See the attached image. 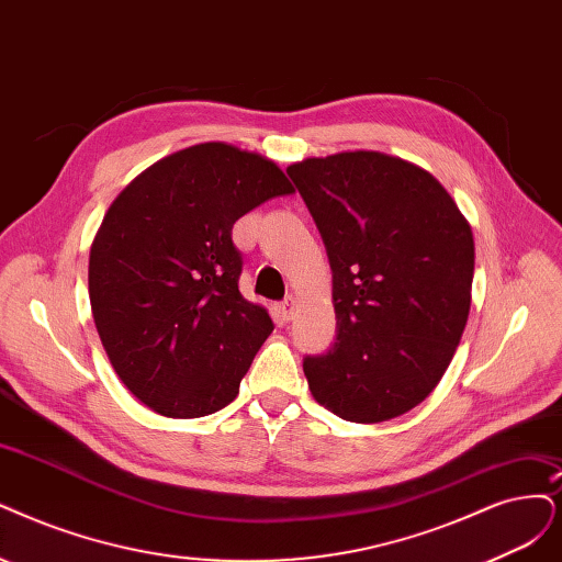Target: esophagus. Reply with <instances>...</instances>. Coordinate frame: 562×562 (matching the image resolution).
Masks as SVG:
<instances>
[{"label": "esophagus", "instance_id": "34e87169", "mask_svg": "<svg viewBox=\"0 0 562 562\" xmlns=\"http://www.w3.org/2000/svg\"><path fill=\"white\" fill-rule=\"evenodd\" d=\"M296 310H299V301H296L294 296H286V299L280 303V315H282V319H284V322L294 319Z\"/></svg>", "mask_w": 562, "mask_h": 562}]
</instances>
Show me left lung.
<instances>
[{"mask_svg":"<svg viewBox=\"0 0 562 562\" xmlns=\"http://www.w3.org/2000/svg\"><path fill=\"white\" fill-rule=\"evenodd\" d=\"M286 173L334 270L336 342L303 359L313 398L345 422L401 417L438 386L461 342L472 228L445 187L401 157H307Z\"/></svg>","mask_w":562,"mask_h":562,"instance_id":"left-lung-1","label":"left lung"}]
</instances>
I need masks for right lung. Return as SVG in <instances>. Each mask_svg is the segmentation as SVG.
Segmentation results:
<instances>
[{
	"label": "right lung",
	"instance_id": "obj_1",
	"mask_svg": "<svg viewBox=\"0 0 562 562\" xmlns=\"http://www.w3.org/2000/svg\"><path fill=\"white\" fill-rule=\"evenodd\" d=\"M292 192L276 161L213 140L148 166L103 215L88 268L97 334L161 417H205L238 396L273 322L240 294L232 228Z\"/></svg>",
	"mask_w": 562,
	"mask_h": 562
}]
</instances>
